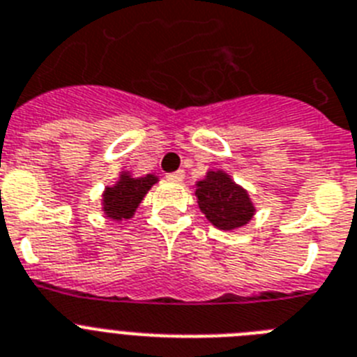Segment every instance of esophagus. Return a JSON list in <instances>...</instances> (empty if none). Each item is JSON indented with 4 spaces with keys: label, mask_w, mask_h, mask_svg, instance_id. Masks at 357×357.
<instances>
[{
    "label": "esophagus",
    "mask_w": 357,
    "mask_h": 357,
    "mask_svg": "<svg viewBox=\"0 0 357 357\" xmlns=\"http://www.w3.org/2000/svg\"><path fill=\"white\" fill-rule=\"evenodd\" d=\"M183 178H185L183 170H178V172L167 174V179H169V181H176V183H178V181H183Z\"/></svg>",
    "instance_id": "34e87169"
}]
</instances>
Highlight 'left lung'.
<instances>
[{"label": "left lung", "mask_w": 357, "mask_h": 357, "mask_svg": "<svg viewBox=\"0 0 357 357\" xmlns=\"http://www.w3.org/2000/svg\"><path fill=\"white\" fill-rule=\"evenodd\" d=\"M196 196L206 220L220 230L239 229L256 214L247 190L225 170H208L196 183Z\"/></svg>", "instance_id": "left-lung-1"}]
</instances>
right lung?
<instances>
[{
  "mask_svg": "<svg viewBox=\"0 0 357 357\" xmlns=\"http://www.w3.org/2000/svg\"><path fill=\"white\" fill-rule=\"evenodd\" d=\"M160 179L154 174H146L142 178H134L130 172H121L119 179L112 187H105L103 190V214L114 221L130 220L143 202L145 194L152 188V185L158 183Z\"/></svg>",
  "mask_w": 357,
  "mask_h": 357,
  "instance_id": "right-lung-1",
  "label": "right lung"
}]
</instances>
